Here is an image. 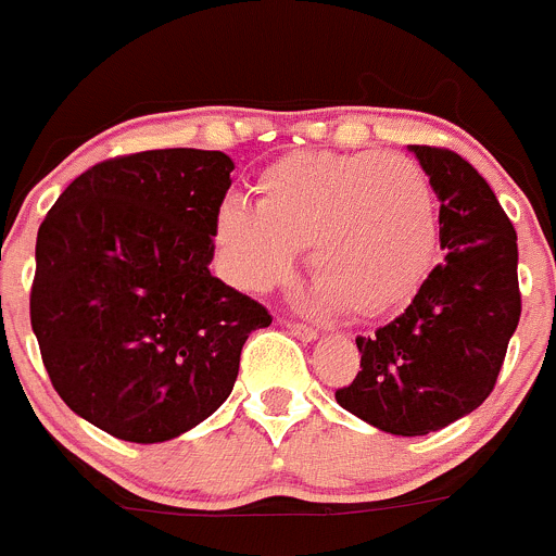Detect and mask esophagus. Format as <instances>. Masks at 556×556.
Listing matches in <instances>:
<instances>
[{"instance_id":"1","label":"esophagus","mask_w":556,"mask_h":556,"mask_svg":"<svg viewBox=\"0 0 556 556\" xmlns=\"http://www.w3.org/2000/svg\"><path fill=\"white\" fill-rule=\"evenodd\" d=\"M287 328L294 333V337L303 339V342H314V339H317V331H314L312 326H303V323H292V320H289Z\"/></svg>"}]
</instances>
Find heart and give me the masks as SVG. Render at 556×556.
<instances>
[{"label": "heart", "instance_id": "heart-1", "mask_svg": "<svg viewBox=\"0 0 556 556\" xmlns=\"http://www.w3.org/2000/svg\"><path fill=\"white\" fill-rule=\"evenodd\" d=\"M437 198L401 152H289L255 180V205L225 200L214 244L239 289L264 292L306 248L314 301L381 317L420 292L437 262Z\"/></svg>", "mask_w": 556, "mask_h": 556}]
</instances>
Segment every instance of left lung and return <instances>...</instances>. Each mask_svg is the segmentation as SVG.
Listing matches in <instances>:
<instances>
[{
	"label": "left lung",
	"instance_id": "left-lung-1",
	"mask_svg": "<svg viewBox=\"0 0 556 556\" xmlns=\"http://www.w3.org/2000/svg\"><path fill=\"white\" fill-rule=\"evenodd\" d=\"M440 200V248L401 317L356 337L362 370L337 404L397 437L470 415L493 392L520 320L518 236L488 180L443 147L409 144Z\"/></svg>",
	"mask_w": 556,
	"mask_h": 556
}]
</instances>
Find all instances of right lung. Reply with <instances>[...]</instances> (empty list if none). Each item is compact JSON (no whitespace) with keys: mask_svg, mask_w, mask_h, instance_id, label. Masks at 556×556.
<instances>
[{"mask_svg":"<svg viewBox=\"0 0 556 556\" xmlns=\"http://www.w3.org/2000/svg\"><path fill=\"white\" fill-rule=\"evenodd\" d=\"M233 161L147 150L100 161L38 228L29 323L68 409L127 443H164L225 404L267 308L208 269Z\"/></svg>","mask_w":556,"mask_h":556,"instance_id":"1","label":"right lung"}]
</instances>
